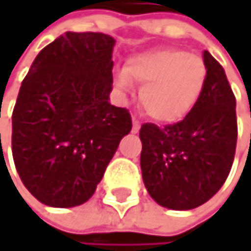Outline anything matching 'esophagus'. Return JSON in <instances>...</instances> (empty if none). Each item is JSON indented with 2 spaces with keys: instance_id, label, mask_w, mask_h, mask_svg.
<instances>
[{
  "instance_id": "1",
  "label": "esophagus",
  "mask_w": 251,
  "mask_h": 251,
  "mask_svg": "<svg viewBox=\"0 0 251 251\" xmlns=\"http://www.w3.org/2000/svg\"><path fill=\"white\" fill-rule=\"evenodd\" d=\"M140 131V122L137 119H132V132L137 134Z\"/></svg>"
}]
</instances>
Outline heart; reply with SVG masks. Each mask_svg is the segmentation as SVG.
I'll use <instances>...</instances> for the list:
<instances>
[{
  "mask_svg": "<svg viewBox=\"0 0 251 251\" xmlns=\"http://www.w3.org/2000/svg\"><path fill=\"white\" fill-rule=\"evenodd\" d=\"M206 79L203 58L177 48L138 52L116 76L122 89H129L131 81L141 85V107L161 123L185 119L203 95Z\"/></svg>",
  "mask_w": 251,
  "mask_h": 251,
  "instance_id": "1",
  "label": "heart"
}]
</instances>
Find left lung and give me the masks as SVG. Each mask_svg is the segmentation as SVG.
<instances>
[{
	"instance_id": "left-lung-1",
	"label": "left lung",
	"mask_w": 251,
	"mask_h": 251,
	"mask_svg": "<svg viewBox=\"0 0 251 251\" xmlns=\"http://www.w3.org/2000/svg\"><path fill=\"white\" fill-rule=\"evenodd\" d=\"M208 79L193 111L159 128L144 123L140 166L143 182L159 206L190 211L223 187L236 148V100L221 64L203 51Z\"/></svg>"
}]
</instances>
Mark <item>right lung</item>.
I'll return each mask as SVG.
<instances>
[{
  "instance_id": "right-lung-1",
  "label": "right lung",
  "mask_w": 251,
  "mask_h": 251,
  "mask_svg": "<svg viewBox=\"0 0 251 251\" xmlns=\"http://www.w3.org/2000/svg\"><path fill=\"white\" fill-rule=\"evenodd\" d=\"M114 45L108 34L67 31L37 54L22 81L12 152L22 184L46 206L85 203L131 132L128 110L110 103Z\"/></svg>"
}]
</instances>
